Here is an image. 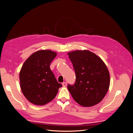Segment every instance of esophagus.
<instances>
[{"label":"esophagus","instance_id":"obj_1","mask_svg":"<svg viewBox=\"0 0 133 133\" xmlns=\"http://www.w3.org/2000/svg\"><path fill=\"white\" fill-rule=\"evenodd\" d=\"M62 85H63V87H66V86H67V83H66V82H63V83H62Z\"/></svg>","mask_w":133,"mask_h":133}]
</instances>
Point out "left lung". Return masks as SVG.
Returning <instances> with one entry per match:
<instances>
[{"label":"left lung","instance_id":"1","mask_svg":"<svg viewBox=\"0 0 133 133\" xmlns=\"http://www.w3.org/2000/svg\"><path fill=\"white\" fill-rule=\"evenodd\" d=\"M75 72L76 81L67 88L74 99L83 107L99 103L107 94L110 76L101 58L89 50L68 53Z\"/></svg>","mask_w":133,"mask_h":133}]
</instances>
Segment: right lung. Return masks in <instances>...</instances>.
<instances>
[{
    "mask_svg": "<svg viewBox=\"0 0 133 133\" xmlns=\"http://www.w3.org/2000/svg\"><path fill=\"white\" fill-rule=\"evenodd\" d=\"M57 53L50 50L34 53L26 60L19 72L20 87L24 96L35 105L52 101L62 84L58 83L50 64Z\"/></svg>",
    "mask_w": 133,
    "mask_h": 133,
    "instance_id": "right-lung-1",
    "label": "right lung"
}]
</instances>
